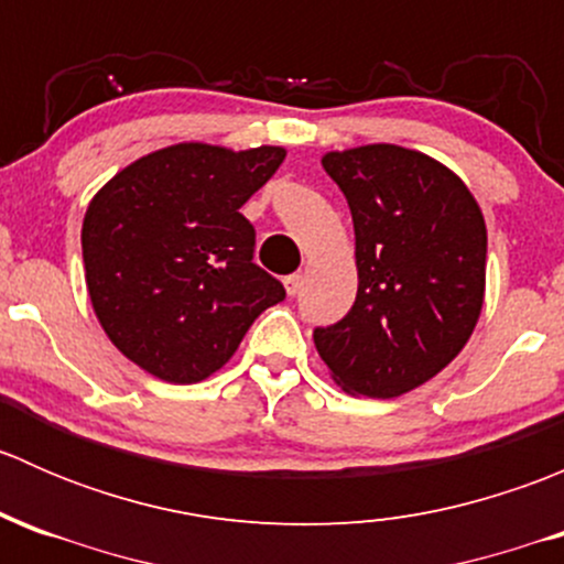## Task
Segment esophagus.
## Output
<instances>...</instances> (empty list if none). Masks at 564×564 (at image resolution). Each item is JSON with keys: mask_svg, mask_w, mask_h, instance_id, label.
Returning a JSON list of instances; mask_svg holds the SVG:
<instances>
[{"mask_svg": "<svg viewBox=\"0 0 564 564\" xmlns=\"http://www.w3.org/2000/svg\"><path fill=\"white\" fill-rule=\"evenodd\" d=\"M283 286H286L289 297H294V294H300V289H303V275H286L283 278Z\"/></svg>", "mask_w": 564, "mask_h": 564, "instance_id": "obj_1", "label": "esophagus"}]
</instances>
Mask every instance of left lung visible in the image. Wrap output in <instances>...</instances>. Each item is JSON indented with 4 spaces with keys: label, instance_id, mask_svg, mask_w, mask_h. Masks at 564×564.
<instances>
[{
    "label": "left lung",
    "instance_id": "obj_1",
    "mask_svg": "<svg viewBox=\"0 0 564 564\" xmlns=\"http://www.w3.org/2000/svg\"><path fill=\"white\" fill-rule=\"evenodd\" d=\"M324 172L355 224L357 297L314 329L324 366L346 392L395 398L464 349L482 308L486 220L451 169L395 144L327 152Z\"/></svg>",
    "mask_w": 564,
    "mask_h": 564
}]
</instances>
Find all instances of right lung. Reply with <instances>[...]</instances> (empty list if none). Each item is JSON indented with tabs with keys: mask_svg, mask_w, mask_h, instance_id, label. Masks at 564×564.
<instances>
[{
	"mask_svg": "<svg viewBox=\"0 0 564 564\" xmlns=\"http://www.w3.org/2000/svg\"><path fill=\"white\" fill-rule=\"evenodd\" d=\"M281 147L176 144L139 158L93 198L82 226L93 308L111 344L152 377L207 379L286 289L253 261L242 204Z\"/></svg>",
	"mask_w": 564,
	"mask_h": 564,
	"instance_id": "right-lung-1",
	"label": "right lung"
}]
</instances>
